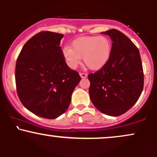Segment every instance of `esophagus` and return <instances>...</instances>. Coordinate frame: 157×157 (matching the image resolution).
Instances as JSON below:
<instances>
[{
  "label": "esophagus",
  "instance_id": "1",
  "mask_svg": "<svg viewBox=\"0 0 157 157\" xmlns=\"http://www.w3.org/2000/svg\"><path fill=\"white\" fill-rule=\"evenodd\" d=\"M80 76L81 77V78H86L87 77V75L85 73H80Z\"/></svg>",
  "mask_w": 157,
  "mask_h": 157
}]
</instances>
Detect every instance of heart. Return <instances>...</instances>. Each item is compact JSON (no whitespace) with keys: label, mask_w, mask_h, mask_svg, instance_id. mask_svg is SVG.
I'll return each mask as SVG.
<instances>
[{"label":"heart","mask_w":157,"mask_h":157,"mask_svg":"<svg viewBox=\"0 0 157 157\" xmlns=\"http://www.w3.org/2000/svg\"><path fill=\"white\" fill-rule=\"evenodd\" d=\"M111 54V43L105 36H86L75 39L71 47L63 49L66 64L75 69L82 57L84 63L91 70H100L109 62Z\"/></svg>","instance_id":"heart-1"}]
</instances>
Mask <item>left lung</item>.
I'll use <instances>...</instances> for the list:
<instances>
[{
  "instance_id": "8db88e82",
  "label": "left lung",
  "mask_w": 157,
  "mask_h": 157,
  "mask_svg": "<svg viewBox=\"0 0 157 157\" xmlns=\"http://www.w3.org/2000/svg\"><path fill=\"white\" fill-rule=\"evenodd\" d=\"M112 40L109 62L89 75V95L100 112L112 117L125 113L136 103L143 89L144 75L140 52L127 36L117 29L102 32Z\"/></svg>"
}]
</instances>
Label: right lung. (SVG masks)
<instances>
[{"mask_svg":"<svg viewBox=\"0 0 157 157\" xmlns=\"http://www.w3.org/2000/svg\"><path fill=\"white\" fill-rule=\"evenodd\" d=\"M63 35L52 32L36 34L25 44L17 57L15 82L24 107L37 116L55 119L63 114L81 77L63 56Z\"/></svg>","mask_w":157,"mask_h":157,"instance_id":"obj_1","label":"right lung"}]
</instances>
